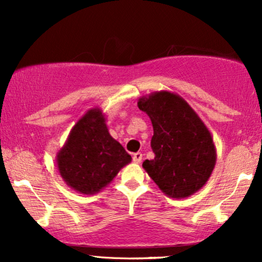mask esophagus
Listing matches in <instances>:
<instances>
[{"label":"esophagus","mask_w":262,"mask_h":262,"mask_svg":"<svg viewBox=\"0 0 262 262\" xmlns=\"http://www.w3.org/2000/svg\"><path fill=\"white\" fill-rule=\"evenodd\" d=\"M141 159H143V154L141 152H135V154H133V161L135 164H140Z\"/></svg>","instance_id":"34e87169"}]
</instances>
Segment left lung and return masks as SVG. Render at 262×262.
<instances>
[{
  "mask_svg": "<svg viewBox=\"0 0 262 262\" xmlns=\"http://www.w3.org/2000/svg\"><path fill=\"white\" fill-rule=\"evenodd\" d=\"M138 107L151 121L155 158L144 170L166 196L186 198L206 185L217 161L212 134L181 96L170 91L140 97Z\"/></svg>",
  "mask_w": 262,
  "mask_h": 262,
  "instance_id": "8db88e82",
  "label": "left lung"
}]
</instances>
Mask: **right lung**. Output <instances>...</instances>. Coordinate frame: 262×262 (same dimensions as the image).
<instances>
[{"instance_id": "obj_1", "label": "right lung", "mask_w": 262, "mask_h": 262, "mask_svg": "<svg viewBox=\"0 0 262 262\" xmlns=\"http://www.w3.org/2000/svg\"><path fill=\"white\" fill-rule=\"evenodd\" d=\"M130 161L132 156L111 137L100 108H91L81 117L56 154L60 176L82 194L100 192Z\"/></svg>"}]
</instances>
